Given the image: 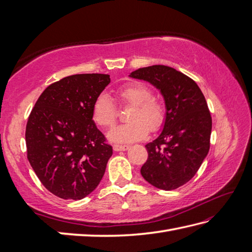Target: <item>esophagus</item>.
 I'll use <instances>...</instances> for the list:
<instances>
[{"instance_id": "1", "label": "esophagus", "mask_w": 252, "mask_h": 252, "mask_svg": "<svg viewBox=\"0 0 252 252\" xmlns=\"http://www.w3.org/2000/svg\"><path fill=\"white\" fill-rule=\"evenodd\" d=\"M129 148L127 145H119V144H115L114 145V151L115 152H122V151H126Z\"/></svg>"}]
</instances>
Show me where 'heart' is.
Returning <instances> with one entry per match:
<instances>
[{"label": "heart", "instance_id": "1", "mask_svg": "<svg viewBox=\"0 0 252 252\" xmlns=\"http://www.w3.org/2000/svg\"><path fill=\"white\" fill-rule=\"evenodd\" d=\"M116 96L122 104L132 105L127 115L130 122L114 127L109 140L118 143H131L145 137L149 131H156L164 121V107L156 98L146 84L130 82L116 90ZM117 107L108 94L101 93L95 98L92 106V118L96 125L110 127L117 120Z\"/></svg>", "mask_w": 252, "mask_h": 252}]
</instances>
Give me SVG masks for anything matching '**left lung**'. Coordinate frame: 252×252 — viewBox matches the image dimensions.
I'll list each match as a JSON object with an SVG mask.
<instances>
[{"instance_id":"1","label":"left lung","mask_w":252,"mask_h":252,"mask_svg":"<svg viewBox=\"0 0 252 252\" xmlns=\"http://www.w3.org/2000/svg\"><path fill=\"white\" fill-rule=\"evenodd\" d=\"M130 77L160 90L167 108L162 132L145 145L141 174L157 189H178L194 178L210 148L212 119L205 96L194 80L168 66L140 68Z\"/></svg>"}]
</instances>
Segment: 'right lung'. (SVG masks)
<instances>
[{"label":"right lung","instance_id":"obj_1","mask_svg":"<svg viewBox=\"0 0 252 252\" xmlns=\"http://www.w3.org/2000/svg\"><path fill=\"white\" fill-rule=\"evenodd\" d=\"M109 74L82 73L49 85L37 98L26 126L27 158L52 194L80 200L103 179L112 147L92 118L95 98Z\"/></svg>","mask_w":252,"mask_h":252}]
</instances>
